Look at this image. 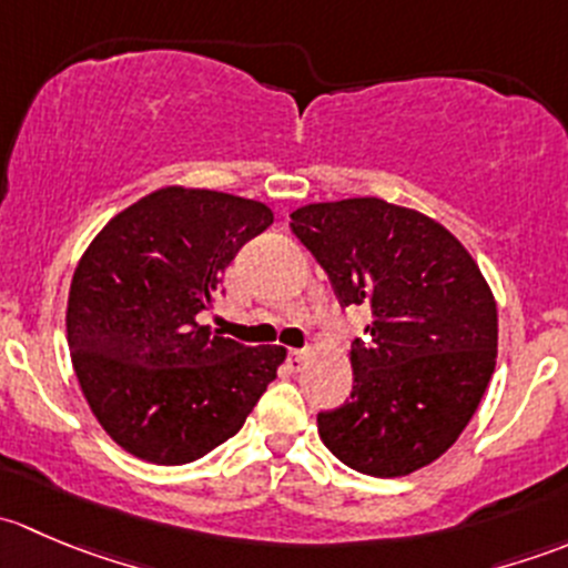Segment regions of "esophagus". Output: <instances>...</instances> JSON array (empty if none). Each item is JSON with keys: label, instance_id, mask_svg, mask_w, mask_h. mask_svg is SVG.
I'll use <instances>...</instances> for the list:
<instances>
[{"label": "esophagus", "instance_id": "1", "mask_svg": "<svg viewBox=\"0 0 568 568\" xmlns=\"http://www.w3.org/2000/svg\"><path fill=\"white\" fill-rule=\"evenodd\" d=\"M307 363V348H288V365L291 371H302Z\"/></svg>", "mask_w": 568, "mask_h": 568}]
</instances>
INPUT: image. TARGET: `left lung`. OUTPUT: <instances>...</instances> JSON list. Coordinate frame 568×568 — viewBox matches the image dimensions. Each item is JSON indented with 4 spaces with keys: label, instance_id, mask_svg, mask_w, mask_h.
I'll return each mask as SVG.
<instances>
[{
    "label": "left lung",
    "instance_id": "1",
    "mask_svg": "<svg viewBox=\"0 0 568 568\" xmlns=\"http://www.w3.org/2000/svg\"><path fill=\"white\" fill-rule=\"evenodd\" d=\"M291 231L341 307L374 316L352 343V395L318 412L324 445L376 478L439 459L495 374L497 307L480 268L439 222L379 197L305 205Z\"/></svg>",
    "mask_w": 568,
    "mask_h": 568
}]
</instances>
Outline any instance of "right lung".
<instances>
[{"mask_svg": "<svg viewBox=\"0 0 568 568\" xmlns=\"http://www.w3.org/2000/svg\"><path fill=\"white\" fill-rule=\"evenodd\" d=\"M274 222L255 200L168 186L120 211L73 272L68 348L90 409L136 459L189 464L244 426L283 346L200 324L239 250Z\"/></svg>", "mask_w": 568, "mask_h": 568, "instance_id": "add662e5", "label": "right lung"}]
</instances>
